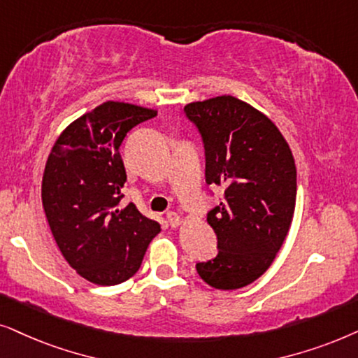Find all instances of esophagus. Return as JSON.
<instances>
[{
  "mask_svg": "<svg viewBox=\"0 0 358 358\" xmlns=\"http://www.w3.org/2000/svg\"><path fill=\"white\" fill-rule=\"evenodd\" d=\"M166 219H169L171 227H178L180 224L183 222V217L180 216V214H176V213H169V214H166Z\"/></svg>",
  "mask_w": 358,
  "mask_h": 358,
  "instance_id": "obj_1",
  "label": "esophagus"
}]
</instances>
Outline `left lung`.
Returning <instances> with one entry per match:
<instances>
[{"label": "left lung", "mask_w": 358, "mask_h": 358, "mask_svg": "<svg viewBox=\"0 0 358 358\" xmlns=\"http://www.w3.org/2000/svg\"><path fill=\"white\" fill-rule=\"evenodd\" d=\"M185 113L201 134L206 183L224 188L219 206L208 213L219 252L196 270L213 288H244L268 270L292 226V149L264 113L229 94L189 103Z\"/></svg>", "instance_id": "left-lung-1"}]
</instances>
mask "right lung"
I'll list each match as a JSON object with an SVG mask.
<instances>
[{"label": "right lung", "mask_w": 358, "mask_h": 358, "mask_svg": "<svg viewBox=\"0 0 358 358\" xmlns=\"http://www.w3.org/2000/svg\"><path fill=\"white\" fill-rule=\"evenodd\" d=\"M155 109L106 101L59 136L42 178V206L64 259L85 280L111 287L139 270L160 224L122 208L124 137Z\"/></svg>", "instance_id": "obj_1"}]
</instances>
